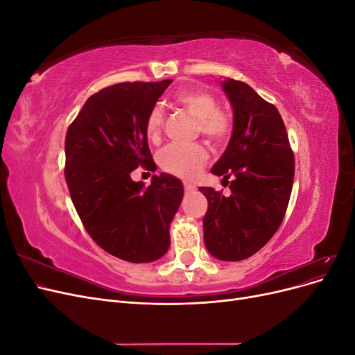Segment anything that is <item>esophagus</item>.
<instances>
[{"label":"esophagus","mask_w":355,"mask_h":355,"mask_svg":"<svg viewBox=\"0 0 355 355\" xmlns=\"http://www.w3.org/2000/svg\"><path fill=\"white\" fill-rule=\"evenodd\" d=\"M184 187H185V191H187V192H191V191H196V185H192V184H185Z\"/></svg>","instance_id":"1"}]
</instances>
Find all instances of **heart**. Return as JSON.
<instances>
[{
    "label": "heart",
    "instance_id": "1",
    "mask_svg": "<svg viewBox=\"0 0 355 355\" xmlns=\"http://www.w3.org/2000/svg\"><path fill=\"white\" fill-rule=\"evenodd\" d=\"M178 103L198 121L200 132L213 144H222L231 135L230 118L218 108V101L207 92L192 90L180 93ZM164 124V111L155 105L145 120V135L153 142H158ZM158 164L167 173L184 179L196 178L207 159L206 148L201 145H167L158 153Z\"/></svg>",
    "mask_w": 355,
    "mask_h": 355
}]
</instances>
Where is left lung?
I'll return each mask as SVG.
<instances>
[{
    "label": "left lung",
    "instance_id": "8db88e82",
    "mask_svg": "<svg viewBox=\"0 0 355 355\" xmlns=\"http://www.w3.org/2000/svg\"><path fill=\"white\" fill-rule=\"evenodd\" d=\"M232 135L211 173L231 178V194L200 187L209 207L204 244L219 261L237 262L259 252L280 227L292 194L295 157L283 118L249 84L227 78Z\"/></svg>",
    "mask_w": 355,
    "mask_h": 355
}]
</instances>
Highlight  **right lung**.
Masks as SVG:
<instances>
[{
	"instance_id": "right-lung-1",
	"label": "right lung",
	"mask_w": 355,
	"mask_h": 355,
	"mask_svg": "<svg viewBox=\"0 0 355 355\" xmlns=\"http://www.w3.org/2000/svg\"><path fill=\"white\" fill-rule=\"evenodd\" d=\"M171 80L120 83L90 96L65 139V179L90 237L105 252L148 263L170 247V223L184 197L182 182L154 175L135 182L139 166L155 171L145 135L148 112Z\"/></svg>"
}]
</instances>
